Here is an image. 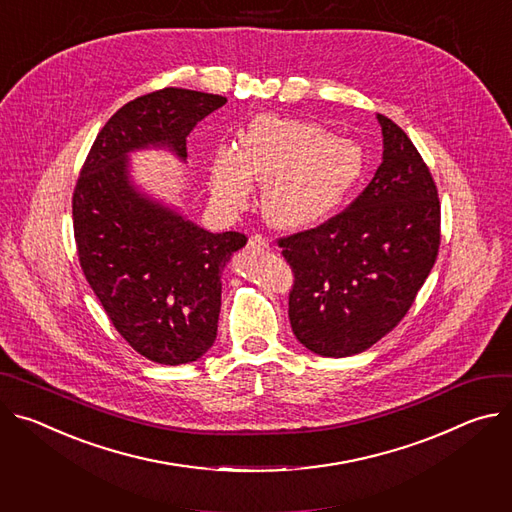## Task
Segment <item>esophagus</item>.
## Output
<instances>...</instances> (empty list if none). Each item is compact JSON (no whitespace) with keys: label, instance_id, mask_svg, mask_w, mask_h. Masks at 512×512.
Wrapping results in <instances>:
<instances>
[{"label":"esophagus","instance_id":"obj_1","mask_svg":"<svg viewBox=\"0 0 512 512\" xmlns=\"http://www.w3.org/2000/svg\"><path fill=\"white\" fill-rule=\"evenodd\" d=\"M247 249L249 251H257V253H263V251H269V241L263 237V235H251L249 237V243H247Z\"/></svg>","mask_w":512,"mask_h":512}]
</instances>
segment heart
Wrapping results in <instances>:
<instances>
[{
  "label": "heart",
  "mask_w": 512,
  "mask_h": 512,
  "mask_svg": "<svg viewBox=\"0 0 512 512\" xmlns=\"http://www.w3.org/2000/svg\"><path fill=\"white\" fill-rule=\"evenodd\" d=\"M363 151L314 122L259 116L239 151L220 149L210 167L214 200L243 208L251 181L261 183V210L277 228H310L327 220L361 179Z\"/></svg>",
  "instance_id": "obj_1"
}]
</instances>
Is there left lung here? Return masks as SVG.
Here are the masks:
<instances>
[{
  "mask_svg": "<svg viewBox=\"0 0 512 512\" xmlns=\"http://www.w3.org/2000/svg\"><path fill=\"white\" fill-rule=\"evenodd\" d=\"M382 163L337 216L277 241L294 273L290 324L316 355L349 357L386 337L429 277L441 245L433 175L406 132L378 114Z\"/></svg>",
  "mask_w": 512,
  "mask_h": 512,
  "instance_id": "8db88e82",
  "label": "left lung"
}]
</instances>
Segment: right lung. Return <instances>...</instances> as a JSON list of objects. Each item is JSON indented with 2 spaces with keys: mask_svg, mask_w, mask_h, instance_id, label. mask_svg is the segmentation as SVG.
<instances>
[{
  "mask_svg": "<svg viewBox=\"0 0 512 512\" xmlns=\"http://www.w3.org/2000/svg\"><path fill=\"white\" fill-rule=\"evenodd\" d=\"M224 104L181 87L128 102L96 136L75 183L73 232L85 280L124 341L155 363H190L212 347L220 275L247 237L214 235L138 192L128 153L167 147L185 159V138Z\"/></svg>",
  "mask_w": 512,
  "mask_h": 512,
  "instance_id": "add662e5",
  "label": "right lung"
}]
</instances>
